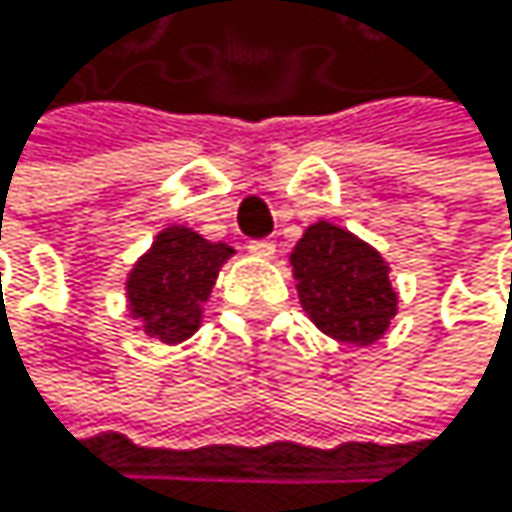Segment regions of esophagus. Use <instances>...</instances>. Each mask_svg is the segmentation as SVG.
<instances>
[{"mask_svg": "<svg viewBox=\"0 0 512 512\" xmlns=\"http://www.w3.org/2000/svg\"><path fill=\"white\" fill-rule=\"evenodd\" d=\"M248 254H254V258H261V261H270L276 254V245L270 239H254V242H248Z\"/></svg>", "mask_w": 512, "mask_h": 512, "instance_id": "34e87169", "label": "esophagus"}]
</instances>
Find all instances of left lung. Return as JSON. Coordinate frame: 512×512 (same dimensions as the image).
I'll return each instance as SVG.
<instances>
[{
    "instance_id": "1",
    "label": "left lung",
    "mask_w": 512,
    "mask_h": 512,
    "mask_svg": "<svg viewBox=\"0 0 512 512\" xmlns=\"http://www.w3.org/2000/svg\"><path fill=\"white\" fill-rule=\"evenodd\" d=\"M298 298L310 322L328 338L371 347L399 313V291L384 254L356 233L316 221L288 254Z\"/></svg>"
}]
</instances>
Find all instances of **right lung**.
<instances>
[{"label":"right lung","instance_id":"obj_1","mask_svg":"<svg viewBox=\"0 0 512 512\" xmlns=\"http://www.w3.org/2000/svg\"><path fill=\"white\" fill-rule=\"evenodd\" d=\"M233 254V245L208 242L187 224L162 227L125 276V307L134 328L168 347L193 338L218 273Z\"/></svg>","mask_w":512,"mask_h":512}]
</instances>
